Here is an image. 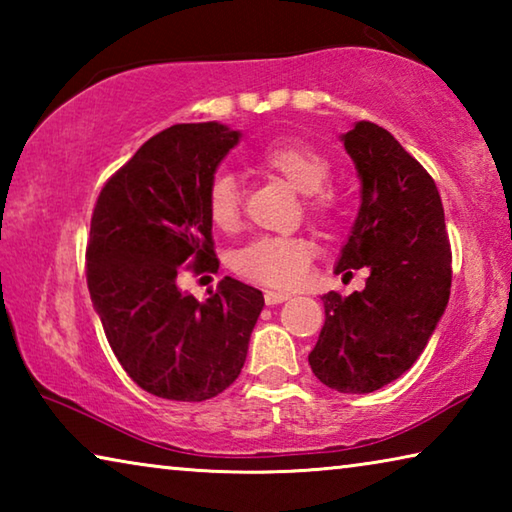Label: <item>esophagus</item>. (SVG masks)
<instances>
[{"label": "esophagus", "instance_id": "1", "mask_svg": "<svg viewBox=\"0 0 512 512\" xmlns=\"http://www.w3.org/2000/svg\"><path fill=\"white\" fill-rule=\"evenodd\" d=\"M264 300H266V305H280V302L291 300V293H284V291H266V293H264Z\"/></svg>", "mask_w": 512, "mask_h": 512}]
</instances>
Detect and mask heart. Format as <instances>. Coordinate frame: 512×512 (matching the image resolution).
<instances>
[{
    "label": "heart",
    "instance_id": "obj_1",
    "mask_svg": "<svg viewBox=\"0 0 512 512\" xmlns=\"http://www.w3.org/2000/svg\"><path fill=\"white\" fill-rule=\"evenodd\" d=\"M257 164L282 176L296 192L305 194L307 210L329 219L339 207V198L325 183L332 164L323 153L302 142H273L255 155ZM205 205L210 221L221 230H232L239 221L241 194L232 173H214L207 185ZM316 248L307 237H259L235 255V271L259 284L291 289L305 280Z\"/></svg>",
    "mask_w": 512,
    "mask_h": 512
}]
</instances>
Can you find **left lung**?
<instances>
[{
	"label": "left lung",
	"mask_w": 512,
	"mask_h": 512,
	"mask_svg": "<svg viewBox=\"0 0 512 512\" xmlns=\"http://www.w3.org/2000/svg\"><path fill=\"white\" fill-rule=\"evenodd\" d=\"M361 205L334 273L368 268L363 291L320 296L325 325L309 366L339 393H372L409 370L449 302L452 250L443 201L422 164L372 121L341 135Z\"/></svg>",
	"instance_id": "left-lung-1"
}]
</instances>
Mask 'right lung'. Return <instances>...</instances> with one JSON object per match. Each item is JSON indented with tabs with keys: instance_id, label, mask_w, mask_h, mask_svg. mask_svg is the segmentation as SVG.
I'll return each mask as SVG.
<instances>
[{
	"instance_id": "obj_1",
	"label": "right lung",
	"mask_w": 512,
	"mask_h": 512,
	"mask_svg": "<svg viewBox=\"0 0 512 512\" xmlns=\"http://www.w3.org/2000/svg\"><path fill=\"white\" fill-rule=\"evenodd\" d=\"M241 131L219 121L153 135L101 189L88 241V289L121 368L162 400L203 402L244 368L264 296L223 277L210 298L178 287L180 266L216 271L205 194Z\"/></svg>"
}]
</instances>
